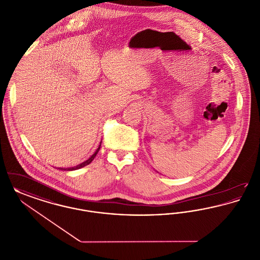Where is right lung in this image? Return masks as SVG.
<instances>
[{"instance_id": "1", "label": "right lung", "mask_w": 260, "mask_h": 260, "mask_svg": "<svg viewBox=\"0 0 260 260\" xmlns=\"http://www.w3.org/2000/svg\"><path fill=\"white\" fill-rule=\"evenodd\" d=\"M100 146H101V142H100V145H99V148H98V150L94 152V154L88 159V160H87L86 161H84V162H82V164H80V165H78V166H76V167H73V168H68V169H60V170H62V171H75V170H79V169H81V168H84V167H86V166H87L88 164H90L91 161H92V160L95 158V156H96V154L99 153V149H100Z\"/></svg>"}]
</instances>
